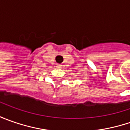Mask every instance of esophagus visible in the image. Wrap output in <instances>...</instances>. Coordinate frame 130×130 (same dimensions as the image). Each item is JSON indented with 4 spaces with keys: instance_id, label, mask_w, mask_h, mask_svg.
Wrapping results in <instances>:
<instances>
[{
    "instance_id": "34e87169",
    "label": "esophagus",
    "mask_w": 130,
    "mask_h": 130,
    "mask_svg": "<svg viewBox=\"0 0 130 130\" xmlns=\"http://www.w3.org/2000/svg\"><path fill=\"white\" fill-rule=\"evenodd\" d=\"M56 67H57L58 68H61V65H59V64H58Z\"/></svg>"
}]
</instances>
